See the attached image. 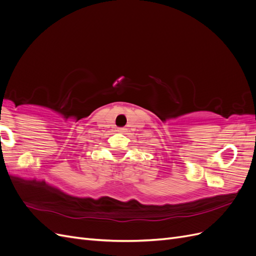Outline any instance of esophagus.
I'll return each instance as SVG.
<instances>
[{
  "label": "esophagus",
  "mask_w": 256,
  "mask_h": 256,
  "mask_svg": "<svg viewBox=\"0 0 256 256\" xmlns=\"http://www.w3.org/2000/svg\"><path fill=\"white\" fill-rule=\"evenodd\" d=\"M125 130H126L125 128H118V132H124V131H125Z\"/></svg>",
  "instance_id": "1"
}]
</instances>
